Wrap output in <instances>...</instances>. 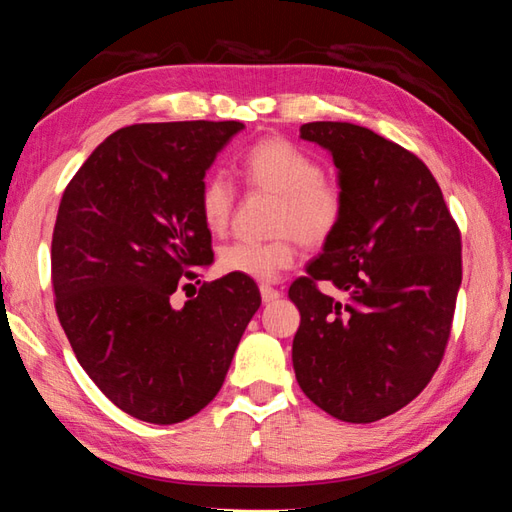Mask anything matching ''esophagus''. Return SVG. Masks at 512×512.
<instances>
[{
    "label": "esophagus",
    "instance_id": "1",
    "mask_svg": "<svg viewBox=\"0 0 512 512\" xmlns=\"http://www.w3.org/2000/svg\"><path fill=\"white\" fill-rule=\"evenodd\" d=\"M259 293H262V300L264 302H273V300H277V298L282 296V293L277 291V289H273L271 284H262V287H259Z\"/></svg>",
    "mask_w": 512,
    "mask_h": 512
}]
</instances>
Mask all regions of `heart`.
I'll return each mask as SVG.
<instances>
[{"label":"heart","mask_w":512,"mask_h":512,"mask_svg":"<svg viewBox=\"0 0 512 512\" xmlns=\"http://www.w3.org/2000/svg\"><path fill=\"white\" fill-rule=\"evenodd\" d=\"M244 183L255 192L277 196L271 241H235L219 255L225 273L257 282L275 280L296 262L298 241L307 248H323L336 237L348 214V194L339 180L323 173L314 153L287 137H262L239 160ZM237 189L223 173L207 176L198 192V214L205 228L221 235L235 212Z\"/></svg>","instance_id":"b5f03b06"}]
</instances>
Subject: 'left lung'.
<instances>
[{
	"label": "left lung",
	"instance_id": "8db88e82",
	"mask_svg": "<svg viewBox=\"0 0 512 512\" xmlns=\"http://www.w3.org/2000/svg\"><path fill=\"white\" fill-rule=\"evenodd\" d=\"M300 137L332 153L348 214L289 289L300 309L293 370L325 413L375 422L415 400L445 357L461 230L427 164L404 146L345 121L302 124Z\"/></svg>",
	"mask_w": 512,
	"mask_h": 512
}]
</instances>
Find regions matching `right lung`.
<instances>
[{
  "mask_svg": "<svg viewBox=\"0 0 512 512\" xmlns=\"http://www.w3.org/2000/svg\"><path fill=\"white\" fill-rule=\"evenodd\" d=\"M241 128L126 126L94 149L60 198L51 237L58 320L99 391L137 420L176 424L205 409L262 305L257 284L235 273L173 305L214 259L198 192Z\"/></svg>",
  "mask_w": 512,
  "mask_h": 512,
  "instance_id": "add662e5",
  "label": "right lung"
}]
</instances>
